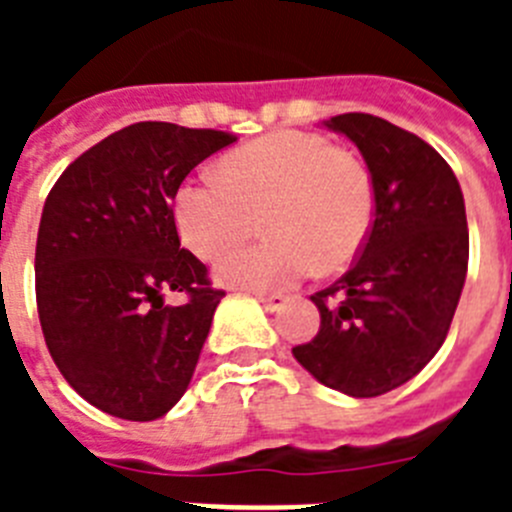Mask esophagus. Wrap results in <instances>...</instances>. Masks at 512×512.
<instances>
[{
  "mask_svg": "<svg viewBox=\"0 0 512 512\" xmlns=\"http://www.w3.org/2000/svg\"><path fill=\"white\" fill-rule=\"evenodd\" d=\"M256 300L266 307L269 312H279L287 305V295H264V292H256Z\"/></svg>",
  "mask_w": 512,
  "mask_h": 512,
  "instance_id": "obj_1",
  "label": "esophagus"
}]
</instances>
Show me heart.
<instances>
[{"mask_svg":"<svg viewBox=\"0 0 512 512\" xmlns=\"http://www.w3.org/2000/svg\"><path fill=\"white\" fill-rule=\"evenodd\" d=\"M259 212L269 238L225 253L220 284L266 292L295 284L312 264L346 266L372 228V176L320 135L274 130L225 153L220 176H189L174 194L176 230L200 259L241 241Z\"/></svg>","mask_w":512,"mask_h":512,"instance_id":"1","label":"heart"}]
</instances>
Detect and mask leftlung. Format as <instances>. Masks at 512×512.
Here are the masks:
<instances>
[{
    "label": "left lung",
    "mask_w": 512,
    "mask_h": 512,
    "mask_svg": "<svg viewBox=\"0 0 512 512\" xmlns=\"http://www.w3.org/2000/svg\"><path fill=\"white\" fill-rule=\"evenodd\" d=\"M323 125L364 156L374 223L356 264L310 297L320 330L292 354L330 390L377 397L446 341L469 264L464 194L436 148L382 117L348 112Z\"/></svg>",
    "instance_id": "1"
}]
</instances>
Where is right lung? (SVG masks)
Here are the masks:
<instances>
[{
	"label": "right lung",
	"mask_w": 512,
	"mask_h": 512,
	"mask_svg": "<svg viewBox=\"0 0 512 512\" xmlns=\"http://www.w3.org/2000/svg\"><path fill=\"white\" fill-rule=\"evenodd\" d=\"M235 143L223 130L135 122L81 153L53 184L35 246L45 346L89 405L156 420L182 400L225 292L182 248L174 194ZM166 291H187L184 306Z\"/></svg>",
	"instance_id": "right-lung-1"
}]
</instances>
